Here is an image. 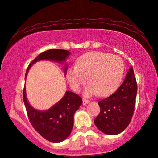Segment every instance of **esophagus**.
I'll return each mask as SVG.
<instances>
[{
	"instance_id": "esophagus-1",
	"label": "esophagus",
	"mask_w": 158,
	"mask_h": 158,
	"mask_svg": "<svg viewBox=\"0 0 158 158\" xmlns=\"http://www.w3.org/2000/svg\"><path fill=\"white\" fill-rule=\"evenodd\" d=\"M89 102V100H86V99H83V105H85L87 104H88Z\"/></svg>"
}]
</instances>
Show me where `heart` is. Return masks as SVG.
<instances>
[{
	"label": "heart",
	"mask_w": 158,
	"mask_h": 158,
	"mask_svg": "<svg viewBox=\"0 0 158 158\" xmlns=\"http://www.w3.org/2000/svg\"><path fill=\"white\" fill-rule=\"evenodd\" d=\"M123 71L124 64L119 56L92 52L82 56L77 65L70 67L66 79L70 87L75 91H79L89 76L90 83L85 89V95L89 96L98 93L104 96L117 88Z\"/></svg>",
	"instance_id": "heart-1"
}]
</instances>
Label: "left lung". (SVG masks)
Here are the masks:
<instances>
[{
	"label": "left lung",
	"mask_w": 158,
	"mask_h": 158,
	"mask_svg": "<svg viewBox=\"0 0 158 158\" xmlns=\"http://www.w3.org/2000/svg\"><path fill=\"white\" fill-rule=\"evenodd\" d=\"M136 93V81L131 66L117 91L98 102L100 112L95 118L94 123L98 130L109 135H118L123 132L132 119Z\"/></svg>",
	"instance_id": "8db88e82"
}]
</instances>
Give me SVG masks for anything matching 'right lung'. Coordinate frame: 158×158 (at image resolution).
Instances as JSON below:
<instances>
[{
	"mask_svg": "<svg viewBox=\"0 0 158 158\" xmlns=\"http://www.w3.org/2000/svg\"><path fill=\"white\" fill-rule=\"evenodd\" d=\"M70 54L64 49H49L43 52L30 64L26 70L25 79L30 68L40 60L64 63ZM68 66L65 64L64 70L66 75ZM23 102L30 122L40 135L53 143L64 140L71 133L74 123V114L82 104V99L75 93L67 91L63 98L49 109L39 110L30 105L26 96V88L23 92Z\"/></svg>",
	"mask_w": 158,
	"mask_h": 158,
	"instance_id": "1",
	"label": "right lung"
}]
</instances>
